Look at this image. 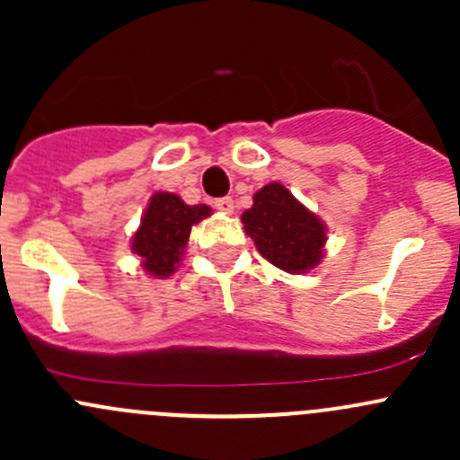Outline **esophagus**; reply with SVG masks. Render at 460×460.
Listing matches in <instances>:
<instances>
[{"instance_id":"esophagus-1","label":"esophagus","mask_w":460,"mask_h":460,"mask_svg":"<svg viewBox=\"0 0 460 460\" xmlns=\"http://www.w3.org/2000/svg\"><path fill=\"white\" fill-rule=\"evenodd\" d=\"M213 207L220 213H234V200L231 198H220V200L213 202Z\"/></svg>"}]
</instances>
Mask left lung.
<instances>
[{
	"label": "left lung",
	"instance_id": "left-lung-1",
	"mask_svg": "<svg viewBox=\"0 0 460 460\" xmlns=\"http://www.w3.org/2000/svg\"><path fill=\"white\" fill-rule=\"evenodd\" d=\"M243 225L258 252L282 271L307 273L323 258L324 225L280 182L260 189Z\"/></svg>",
	"mask_w": 460,
	"mask_h": 460
}]
</instances>
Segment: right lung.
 Instances as JSON below:
<instances>
[{"mask_svg":"<svg viewBox=\"0 0 460 460\" xmlns=\"http://www.w3.org/2000/svg\"><path fill=\"white\" fill-rule=\"evenodd\" d=\"M207 216H211L207 204L191 207L175 193H155L131 240V249L142 258L144 271L155 278L171 276L187 247L191 226Z\"/></svg>","mask_w":460,"mask_h":460,"instance_id":"obj_1","label":"right lung"}]
</instances>
